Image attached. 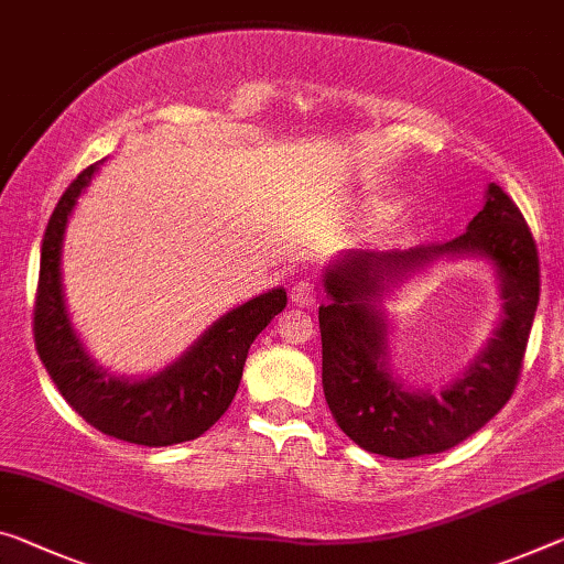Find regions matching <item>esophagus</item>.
Segmentation results:
<instances>
[{
  "mask_svg": "<svg viewBox=\"0 0 564 564\" xmlns=\"http://www.w3.org/2000/svg\"><path fill=\"white\" fill-rule=\"evenodd\" d=\"M292 302L297 307H312L317 302V288H315V282H310V280H305V282H297L292 288Z\"/></svg>",
  "mask_w": 564,
  "mask_h": 564,
  "instance_id": "1",
  "label": "esophagus"
}]
</instances>
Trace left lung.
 Listing matches in <instances>:
<instances>
[{
	"mask_svg": "<svg viewBox=\"0 0 564 564\" xmlns=\"http://www.w3.org/2000/svg\"><path fill=\"white\" fill-rule=\"evenodd\" d=\"M446 253L492 259L502 280L506 319L454 387L438 397L405 392L384 368L387 326L371 302L388 283ZM325 290L330 302L317 315L323 391L337 426L370 454H441L491 421L514 393L540 302V254L519 206L489 184L487 204L456 239L405 252H348L327 270Z\"/></svg>",
	"mask_w": 564,
	"mask_h": 564,
	"instance_id": "obj_1",
	"label": "left lung"
}]
</instances>
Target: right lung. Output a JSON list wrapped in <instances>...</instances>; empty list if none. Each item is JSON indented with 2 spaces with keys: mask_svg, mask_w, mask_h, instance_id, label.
<instances>
[{
  "mask_svg": "<svg viewBox=\"0 0 564 564\" xmlns=\"http://www.w3.org/2000/svg\"><path fill=\"white\" fill-rule=\"evenodd\" d=\"M100 163L77 173L47 221L32 310L34 348L73 411L106 436L138 446H173L198 438L229 409L249 345L288 307V292L272 290L227 312L184 358L153 378L123 380L95 368L67 319L59 247L67 216Z\"/></svg>",
  "mask_w": 564,
  "mask_h": 564,
  "instance_id": "add662e5",
  "label": "right lung"
}]
</instances>
